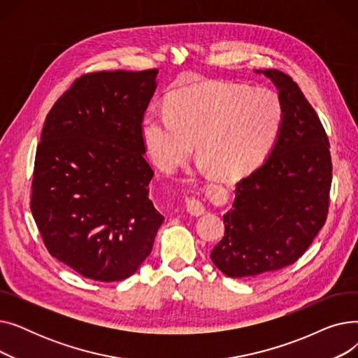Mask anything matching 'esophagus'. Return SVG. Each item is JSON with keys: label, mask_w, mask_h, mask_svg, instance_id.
Segmentation results:
<instances>
[{"label": "esophagus", "mask_w": 358, "mask_h": 358, "mask_svg": "<svg viewBox=\"0 0 358 358\" xmlns=\"http://www.w3.org/2000/svg\"><path fill=\"white\" fill-rule=\"evenodd\" d=\"M187 212H189L192 216H201L206 213V208L200 200L193 197L187 200Z\"/></svg>", "instance_id": "obj_1"}]
</instances>
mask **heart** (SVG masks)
Returning a JSON list of instances; mask_svg holds the SVG:
<instances>
[{
    "label": "heart",
    "instance_id": "obj_1",
    "mask_svg": "<svg viewBox=\"0 0 358 358\" xmlns=\"http://www.w3.org/2000/svg\"><path fill=\"white\" fill-rule=\"evenodd\" d=\"M166 110L150 107L142 139L152 161L173 173L193 152L222 180L251 174L274 146L283 107L275 92L231 83H204L169 94Z\"/></svg>",
    "mask_w": 358,
    "mask_h": 358
}]
</instances>
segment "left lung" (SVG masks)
<instances>
[{"mask_svg": "<svg viewBox=\"0 0 358 358\" xmlns=\"http://www.w3.org/2000/svg\"><path fill=\"white\" fill-rule=\"evenodd\" d=\"M255 73L275 85L283 122L262 165L236 184L224 236L210 254L232 278L285 268L302 257L325 224L332 181L328 136L303 92L277 69Z\"/></svg>", "mask_w": 358, "mask_h": 358, "instance_id": "obj_1", "label": "left lung"}]
</instances>
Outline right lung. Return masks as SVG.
<instances>
[{"label": "right lung", "instance_id": "add662e5", "mask_svg": "<svg viewBox=\"0 0 358 358\" xmlns=\"http://www.w3.org/2000/svg\"><path fill=\"white\" fill-rule=\"evenodd\" d=\"M158 69L83 75L46 116L30 209L52 257L97 281L130 277L164 216L149 196L143 113Z\"/></svg>", "mask_w": 358, "mask_h": 358}]
</instances>
